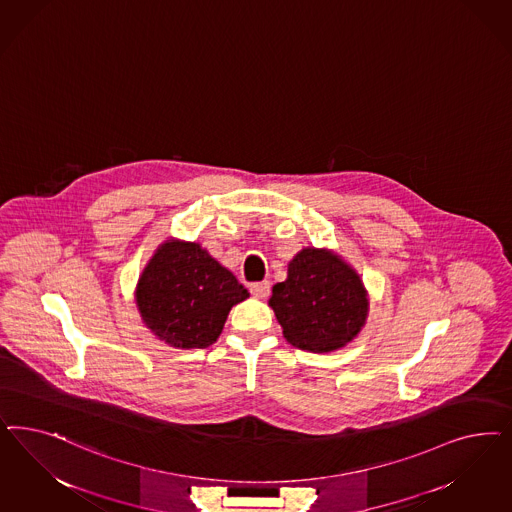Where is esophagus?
I'll return each mask as SVG.
<instances>
[{"label": "esophagus", "instance_id": "1", "mask_svg": "<svg viewBox=\"0 0 512 512\" xmlns=\"http://www.w3.org/2000/svg\"><path fill=\"white\" fill-rule=\"evenodd\" d=\"M269 292H271V284L267 281L250 284V294L258 297V299H265V297L269 296Z\"/></svg>", "mask_w": 512, "mask_h": 512}]
</instances>
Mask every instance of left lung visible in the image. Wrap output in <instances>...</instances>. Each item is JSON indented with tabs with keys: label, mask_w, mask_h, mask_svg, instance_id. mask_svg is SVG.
Masks as SVG:
<instances>
[{
	"label": "left lung",
	"mask_w": 512,
	"mask_h": 512,
	"mask_svg": "<svg viewBox=\"0 0 512 512\" xmlns=\"http://www.w3.org/2000/svg\"><path fill=\"white\" fill-rule=\"evenodd\" d=\"M269 307L284 339L309 352L347 347L365 328L369 294L358 271L330 248L305 247L273 286Z\"/></svg>",
	"instance_id": "left-lung-1"
}]
</instances>
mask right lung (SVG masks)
<instances>
[{"label":"right lung","mask_w":512,"mask_h":512,"mask_svg":"<svg viewBox=\"0 0 512 512\" xmlns=\"http://www.w3.org/2000/svg\"><path fill=\"white\" fill-rule=\"evenodd\" d=\"M247 288L199 243L169 237L154 250L135 286L143 324L173 348H207L224 330Z\"/></svg>","instance_id":"1"}]
</instances>
